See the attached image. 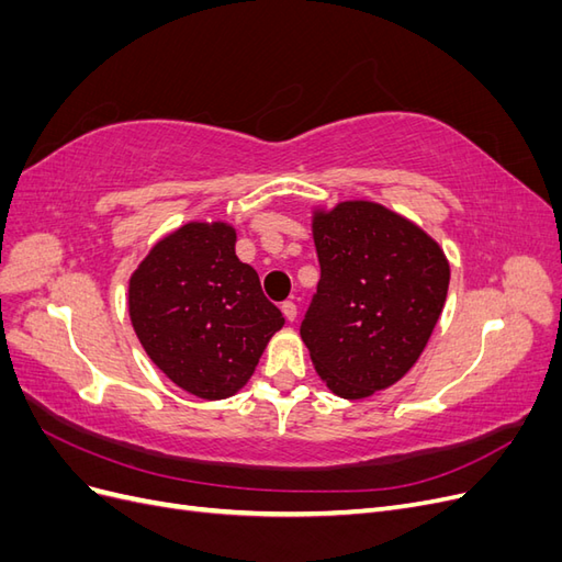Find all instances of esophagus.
<instances>
[{
  "label": "esophagus",
  "mask_w": 562,
  "mask_h": 562,
  "mask_svg": "<svg viewBox=\"0 0 562 562\" xmlns=\"http://www.w3.org/2000/svg\"><path fill=\"white\" fill-rule=\"evenodd\" d=\"M281 312H283V316L288 318V321H295L297 318V304L295 302H283L281 304Z\"/></svg>",
  "instance_id": "obj_1"
}]
</instances>
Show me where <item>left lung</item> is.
<instances>
[{
    "label": "left lung",
    "instance_id": "left-lung-1",
    "mask_svg": "<svg viewBox=\"0 0 562 562\" xmlns=\"http://www.w3.org/2000/svg\"><path fill=\"white\" fill-rule=\"evenodd\" d=\"M312 234L321 279L302 342L335 396L361 401L417 363L443 312L450 265L427 232L375 201L316 209Z\"/></svg>",
    "mask_w": 562,
    "mask_h": 562
}]
</instances>
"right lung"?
I'll return each mask as SVG.
<instances>
[{"label": "right lung", "mask_w": 562, "mask_h": 562, "mask_svg": "<svg viewBox=\"0 0 562 562\" xmlns=\"http://www.w3.org/2000/svg\"><path fill=\"white\" fill-rule=\"evenodd\" d=\"M234 244L227 223H187L128 281L131 323L151 363L203 401L234 396L285 323Z\"/></svg>", "instance_id": "right-lung-1"}]
</instances>
